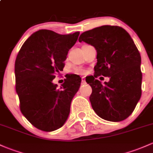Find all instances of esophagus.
<instances>
[{"mask_svg":"<svg viewBox=\"0 0 153 153\" xmlns=\"http://www.w3.org/2000/svg\"><path fill=\"white\" fill-rule=\"evenodd\" d=\"M82 85H85V84H86V81H85V79L84 78V77L82 78Z\"/></svg>","mask_w":153,"mask_h":153,"instance_id":"34e87169","label":"esophagus"}]
</instances>
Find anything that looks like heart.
Returning <instances> with one entry per match:
<instances>
[{
    "label": "heart",
    "mask_w": 153,
    "mask_h": 153,
    "mask_svg": "<svg viewBox=\"0 0 153 153\" xmlns=\"http://www.w3.org/2000/svg\"><path fill=\"white\" fill-rule=\"evenodd\" d=\"M76 73H77V74H83L84 71L81 69H77V70H76Z\"/></svg>",
    "instance_id": "1"
}]
</instances>
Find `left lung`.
<instances>
[{
	"label": "left lung",
	"mask_w": 153,
	"mask_h": 153,
	"mask_svg": "<svg viewBox=\"0 0 153 153\" xmlns=\"http://www.w3.org/2000/svg\"><path fill=\"white\" fill-rule=\"evenodd\" d=\"M96 48L95 77L109 76L102 85L93 77L90 101L100 117L111 122L126 120L142 95L141 55L131 36L119 26L103 25L85 31L79 38Z\"/></svg>",
	"instance_id": "1"
}]
</instances>
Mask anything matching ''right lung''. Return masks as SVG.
Listing matches in <instances>:
<instances>
[{
	"label": "right lung",
	"mask_w": 153,
	"mask_h": 153,
	"mask_svg": "<svg viewBox=\"0 0 153 153\" xmlns=\"http://www.w3.org/2000/svg\"><path fill=\"white\" fill-rule=\"evenodd\" d=\"M79 35V32L60 35L52 30H39L25 42L18 53L14 72L20 110L38 129L55 131L68 119L71 103L82 79H66L60 89L52 80L63 71L68 51Z\"/></svg>",
	"instance_id": "1"
}]
</instances>
